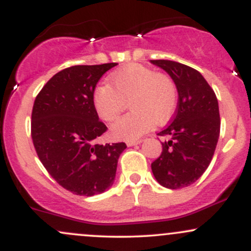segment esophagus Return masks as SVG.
Here are the masks:
<instances>
[{"instance_id":"34e87169","label":"esophagus","mask_w":251,"mask_h":251,"mask_svg":"<svg viewBox=\"0 0 251 251\" xmlns=\"http://www.w3.org/2000/svg\"><path fill=\"white\" fill-rule=\"evenodd\" d=\"M142 142H143L142 139H137V140H128V142H126V144H127V146H133V145H138V144H140Z\"/></svg>"}]
</instances>
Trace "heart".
<instances>
[{"instance_id":"obj_1","label":"heart","mask_w":251,"mask_h":251,"mask_svg":"<svg viewBox=\"0 0 251 251\" xmlns=\"http://www.w3.org/2000/svg\"><path fill=\"white\" fill-rule=\"evenodd\" d=\"M109 83H99L92 94L98 116L112 122L126 107L131 112L112 124V135L120 140H134L172 116L177 105V87L164 73L139 63H131L109 75Z\"/></svg>"}]
</instances>
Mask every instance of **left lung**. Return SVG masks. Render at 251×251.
<instances>
[{"label": "left lung", "mask_w": 251, "mask_h": 251, "mask_svg": "<svg viewBox=\"0 0 251 251\" xmlns=\"http://www.w3.org/2000/svg\"><path fill=\"white\" fill-rule=\"evenodd\" d=\"M171 76L178 91V103L171 124L158 135L169 138L163 152L151 164L154 178L168 189L194 184L208 169L220 137L218 101L198 71L170 60H151Z\"/></svg>", "instance_id": "obj_1"}]
</instances>
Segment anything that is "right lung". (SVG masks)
Instances as JSON below:
<instances>
[{
    "label": "right lung",
    "instance_id": "obj_1",
    "mask_svg": "<svg viewBox=\"0 0 251 251\" xmlns=\"http://www.w3.org/2000/svg\"><path fill=\"white\" fill-rule=\"evenodd\" d=\"M118 63L72 66L43 86L31 112V139L39 159L62 188L79 196L101 194L116 178L125 143L100 145L107 131L92 94L103 74Z\"/></svg>",
    "mask_w": 251,
    "mask_h": 251
}]
</instances>
